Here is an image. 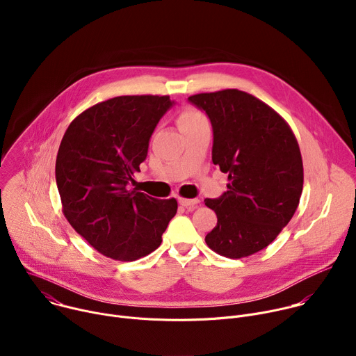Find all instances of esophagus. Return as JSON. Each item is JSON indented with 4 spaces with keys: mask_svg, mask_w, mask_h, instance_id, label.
Returning <instances> with one entry per match:
<instances>
[{
    "mask_svg": "<svg viewBox=\"0 0 356 356\" xmlns=\"http://www.w3.org/2000/svg\"><path fill=\"white\" fill-rule=\"evenodd\" d=\"M198 202H200L198 198H184V197L179 198V204L183 207H188V209H195Z\"/></svg>",
    "mask_w": 356,
    "mask_h": 356,
    "instance_id": "34e87169",
    "label": "esophagus"
}]
</instances>
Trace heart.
<instances>
[{"label": "heart", "instance_id": "b5f03b06", "mask_svg": "<svg viewBox=\"0 0 356 356\" xmlns=\"http://www.w3.org/2000/svg\"><path fill=\"white\" fill-rule=\"evenodd\" d=\"M206 121L207 120H206L204 114L200 113L197 108H193V107H184L179 113V117H177V125L181 129V132L195 128Z\"/></svg>", "mask_w": 356, "mask_h": 356}]
</instances>
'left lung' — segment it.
I'll use <instances>...</instances> for the list:
<instances>
[{
    "label": "left lung",
    "mask_w": 356,
    "mask_h": 356,
    "mask_svg": "<svg viewBox=\"0 0 356 356\" xmlns=\"http://www.w3.org/2000/svg\"><path fill=\"white\" fill-rule=\"evenodd\" d=\"M188 99L209 115L213 162L228 175V190L204 201L218 218L206 243L221 257L246 258L272 243L298 207L304 173L297 139L280 114L245 91Z\"/></svg>",
    "instance_id": "1"
}]
</instances>
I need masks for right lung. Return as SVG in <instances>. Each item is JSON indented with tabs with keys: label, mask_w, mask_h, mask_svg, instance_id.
Masks as SVG:
<instances>
[{
	"label": "right lung",
	"mask_w": 356,
	"mask_h": 356,
	"mask_svg": "<svg viewBox=\"0 0 356 356\" xmlns=\"http://www.w3.org/2000/svg\"><path fill=\"white\" fill-rule=\"evenodd\" d=\"M172 106L169 95H121L79 114L56 158L62 211L95 250L132 262L159 248L176 198L129 188L146 159L152 132Z\"/></svg>",
	"instance_id": "1"
}]
</instances>
